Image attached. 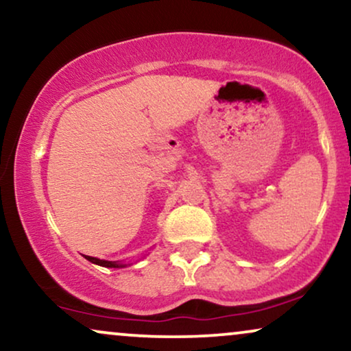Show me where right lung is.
Segmentation results:
<instances>
[{
	"instance_id": "right-lung-1",
	"label": "right lung",
	"mask_w": 351,
	"mask_h": 351,
	"mask_svg": "<svg viewBox=\"0 0 351 351\" xmlns=\"http://www.w3.org/2000/svg\"><path fill=\"white\" fill-rule=\"evenodd\" d=\"M85 258H86V260H90V261H91V263H95V265H99V266H106V268H121V266H123V265L117 263V261H107V260H99V258H95V256H86V255H85Z\"/></svg>"
}]
</instances>
